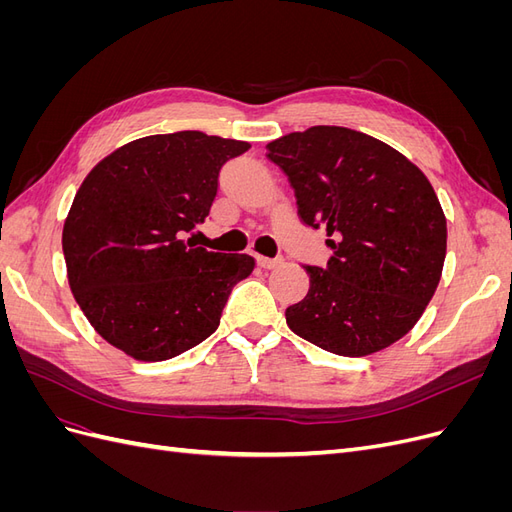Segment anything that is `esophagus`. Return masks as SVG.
I'll return each mask as SVG.
<instances>
[{
  "mask_svg": "<svg viewBox=\"0 0 512 512\" xmlns=\"http://www.w3.org/2000/svg\"><path fill=\"white\" fill-rule=\"evenodd\" d=\"M284 262V258L280 256V258H267V256H258V265L262 267V269H275V267H280Z\"/></svg>",
  "mask_w": 512,
  "mask_h": 512,
  "instance_id": "1",
  "label": "esophagus"
}]
</instances>
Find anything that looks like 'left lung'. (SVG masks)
Wrapping results in <instances>:
<instances>
[{
  "mask_svg": "<svg viewBox=\"0 0 512 512\" xmlns=\"http://www.w3.org/2000/svg\"><path fill=\"white\" fill-rule=\"evenodd\" d=\"M303 224L327 228V267H305V299L288 327L339 356H367L404 337L440 284L446 218L429 179L374 136L314 126L267 145Z\"/></svg>",
  "mask_w": 512,
  "mask_h": 512,
  "instance_id": "obj_1",
  "label": "left lung"
}]
</instances>
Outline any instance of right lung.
Here are the masks:
<instances>
[{
	"mask_svg": "<svg viewBox=\"0 0 512 512\" xmlns=\"http://www.w3.org/2000/svg\"><path fill=\"white\" fill-rule=\"evenodd\" d=\"M250 143L185 130L138 138L85 177L64 224L68 282L108 344L136 361H166L220 327L247 254L196 247L220 168Z\"/></svg>",
	"mask_w": 512,
	"mask_h": 512,
	"instance_id": "right-lung-1",
	"label": "right lung"
}]
</instances>
